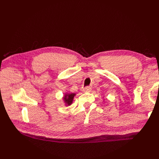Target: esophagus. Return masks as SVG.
Returning a JSON list of instances; mask_svg holds the SVG:
<instances>
[{"label":"esophagus","mask_w":159,"mask_h":159,"mask_svg":"<svg viewBox=\"0 0 159 159\" xmlns=\"http://www.w3.org/2000/svg\"><path fill=\"white\" fill-rule=\"evenodd\" d=\"M91 90V88L89 87V86H87L84 89V92H89V91Z\"/></svg>","instance_id":"obj_1"}]
</instances>
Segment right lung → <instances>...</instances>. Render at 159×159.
I'll use <instances>...</instances> for the list:
<instances>
[{
	"mask_svg": "<svg viewBox=\"0 0 159 159\" xmlns=\"http://www.w3.org/2000/svg\"><path fill=\"white\" fill-rule=\"evenodd\" d=\"M75 96V93H71V94H67L64 97V100L66 103H68V105H70L72 103L74 97Z\"/></svg>",
	"mask_w": 159,
	"mask_h": 159,
	"instance_id": "1",
	"label": "right lung"
}]
</instances>
